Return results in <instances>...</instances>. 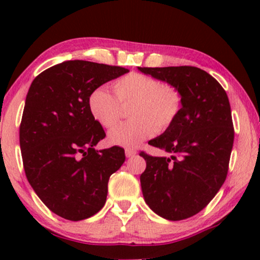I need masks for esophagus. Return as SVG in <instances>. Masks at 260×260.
Listing matches in <instances>:
<instances>
[{
  "mask_svg": "<svg viewBox=\"0 0 260 260\" xmlns=\"http://www.w3.org/2000/svg\"><path fill=\"white\" fill-rule=\"evenodd\" d=\"M136 154H137L136 149H131V148L126 149V156L127 157H133Z\"/></svg>",
  "mask_w": 260,
  "mask_h": 260,
  "instance_id": "esophagus-1",
  "label": "esophagus"
}]
</instances>
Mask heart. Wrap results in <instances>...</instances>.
I'll return each instance as SVG.
<instances>
[{"mask_svg": "<svg viewBox=\"0 0 260 260\" xmlns=\"http://www.w3.org/2000/svg\"><path fill=\"white\" fill-rule=\"evenodd\" d=\"M115 97L104 88H96L88 98V109L98 123L112 128L120 121L121 106L132 105L124 122L109 133L112 145L134 148L155 132H165L178 118L182 95L175 85L142 73H129L112 84Z\"/></svg>", "mask_w": 260, "mask_h": 260, "instance_id": "heart-1", "label": "heart"}]
</instances>
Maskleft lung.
I'll return each instance as SVG.
<instances>
[{"label": "left lung", "instance_id": "obj_1", "mask_svg": "<svg viewBox=\"0 0 260 260\" xmlns=\"http://www.w3.org/2000/svg\"><path fill=\"white\" fill-rule=\"evenodd\" d=\"M138 70L175 85L182 95L177 120L149 142L171 156L139 154L147 161L140 175L143 197L164 219H188L207 207L228 176L235 137L228 94L215 78L192 66Z\"/></svg>", "mask_w": 260, "mask_h": 260}]
</instances>
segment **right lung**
I'll list each match as a JSON object with an SVG mask.
<instances>
[{"label": "right lung", "mask_w": 260, "mask_h": 260, "mask_svg": "<svg viewBox=\"0 0 260 260\" xmlns=\"http://www.w3.org/2000/svg\"><path fill=\"white\" fill-rule=\"evenodd\" d=\"M127 72L118 66L64 61L41 72L29 88L19 127L25 176L41 202L63 219L95 215L106 202L110 176L126 160L120 147L94 148L106 134L90 115L88 98Z\"/></svg>", "instance_id": "right-lung-1"}]
</instances>
